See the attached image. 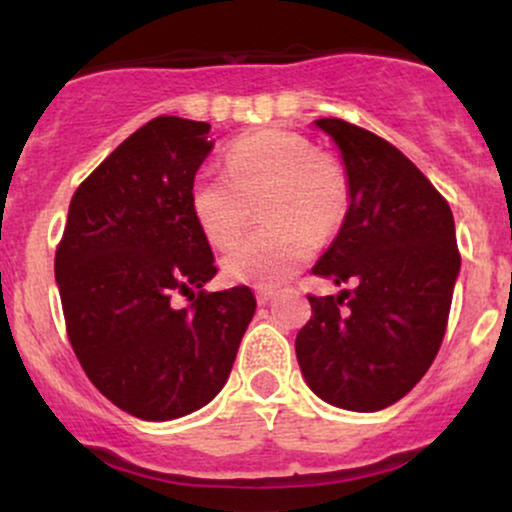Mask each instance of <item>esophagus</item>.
<instances>
[{"mask_svg":"<svg viewBox=\"0 0 512 512\" xmlns=\"http://www.w3.org/2000/svg\"><path fill=\"white\" fill-rule=\"evenodd\" d=\"M255 296H257V303L260 305H267L269 301L274 298V289H264V286H257L255 289Z\"/></svg>","mask_w":512,"mask_h":512,"instance_id":"1","label":"esophagus"}]
</instances>
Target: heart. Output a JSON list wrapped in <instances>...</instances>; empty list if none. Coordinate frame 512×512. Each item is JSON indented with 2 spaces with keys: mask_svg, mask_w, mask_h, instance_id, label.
Returning <instances> with one entry per match:
<instances>
[{
  "mask_svg": "<svg viewBox=\"0 0 512 512\" xmlns=\"http://www.w3.org/2000/svg\"><path fill=\"white\" fill-rule=\"evenodd\" d=\"M260 202V221L269 228L228 252L223 272L238 284L267 289L291 279L310 260L315 240L337 231L349 207V185L334 158L284 129L236 139L226 154V175L199 170L190 185L195 223L219 250L243 236L250 207Z\"/></svg>",
  "mask_w": 512,
  "mask_h": 512,
  "instance_id": "1",
  "label": "heart"
}]
</instances>
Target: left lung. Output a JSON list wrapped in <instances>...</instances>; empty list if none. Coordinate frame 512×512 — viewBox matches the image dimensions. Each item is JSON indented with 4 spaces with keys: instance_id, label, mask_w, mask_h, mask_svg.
Returning a JSON list of instances; mask_svg holds the SVG:
<instances>
[{
    "instance_id": "obj_1",
    "label": "left lung",
    "mask_w": 512,
    "mask_h": 512,
    "mask_svg": "<svg viewBox=\"0 0 512 512\" xmlns=\"http://www.w3.org/2000/svg\"><path fill=\"white\" fill-rule=\"evenodd\" d=\"M315 127L342 154L349 209L313 274L354 291L308 296L313 315L296 337V358L327 404L380 411L424 378L443 342L460 274L455 219L390 142L337 117Z\"/></svg>"
}]
</instances>
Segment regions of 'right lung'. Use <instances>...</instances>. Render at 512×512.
Masks as SVG:
<instances>
[{
	"mask_svg": "<svg viewBox=\"0 0 512 512\" xmlns=\"http://www.w3.org/2000/svg\"><path fill=\"white\" fill-rule=\"evenodd\" d=\"M207 122L163 115L81 182L55 255L69 342L88 380L144 421L202 409L231 375L255 315L248 286L207 293L214 252L190 185L214 142ZM187 295V309L172 298Z\"/></svg>",
	"mask_w": 512,
	"mask_h": 512,
	"instance_id": "1",
	"label": "right lung"
}]
</instances>
